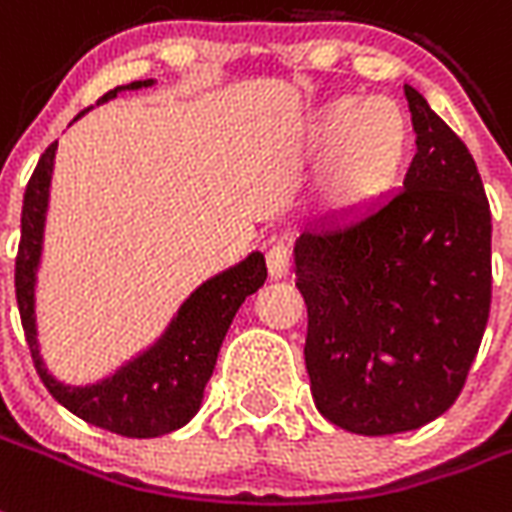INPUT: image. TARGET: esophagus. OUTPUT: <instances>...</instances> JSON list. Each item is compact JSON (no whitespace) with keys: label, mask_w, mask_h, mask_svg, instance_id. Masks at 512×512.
<instances>
[{"label":"esophagus","mask_w":512,"mask_h":512,"mask_svg":"<svg viewBox=\"0 0 512 512\" xmlns=\"http://www.w3.org/2000/svg\"><path fill=\"white\" fill-rule=\"evenodd\" d=\"M267 269L272 277H283L291 269V251L285 240H275L267 251Z\"/></svg>","instance_id":"1"}]
</instances>
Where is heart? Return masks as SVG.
Returning a JSON list of instances; mask_svg holds the SVG:
<instances>
[{
  "label": "heart",
  "mask_w": 512,
  "mask_h": 512,
  "mask_svg": "<svg viewBox=\"0 0 512 512\" xmlns=\"http://www.w3.org/2000/svg\"><path fill=\"white\" fill-rule=\"evenodd\" d=\"M307 144L312 154H328L318 181L323 202L352 211L376 200L398 176L408 128L390 101L336 98L312 117Z\"/></svg>",
  "instance_id": "1"
}]
</instances>
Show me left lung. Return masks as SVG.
<instances>
[{
	"label": "left lung",
	"mask_w": 512,
	"mask_h": 512,
	"mask_svg": "<svg viewBox=\"0 0 512 512\" xmlns=\"http://www.w3.org/2000/svg\"><path fill=\"white\" fill-rule=\"evenodd\" d=\"M403 192L293 248L315 406L358 435L433 422L459 398L491 307V211L462 138L406 85Z\"/></svg>",
	"instance_id": "8db88e82"
}]
</instances>
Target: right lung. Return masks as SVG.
<instances>
[{
	"instance_id": "add662e5",
	"label": "right lung",
	"mask_w": 512,
	"mask_h": 512,
	"mask_svg": "<svg viewBox=\"0 0 512 512\" xmlns=\"http://www.w3.org/2000/svg\"><path fill=\"white\" fill-rule=\"evenodd\" d=\"M152 85V79L130 82L128 90ZM122 90V87H117ZM117 90L101 98H114ZM98 101V104H101ZM85 114V112H79ZM77 114V117H79ZM58 141L47 146L31 173L21 211V243L15 256V299L21 312L23 334L29 342L31 360L47 392L71 414L90 425L125 435V438H157L184 427L202 403V390L211 379L221 342L240 310L245 296H251L267 280V264L261 253H251L243 264L213 277L186 299L170 323L160 344L133 360L130 366L93 387H63L47 374L37 350L34 328V277L42 253V227H45L47 192L53 176V160Z\"/></svg>"
}]
</instances>
